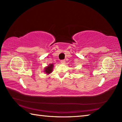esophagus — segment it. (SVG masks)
Here are the masks:
<instances>
[{
    "instance_id": "esophagus-1",
    "label": "esophagus",
    "mask_w": 122,
    "mask_h": 122,
    "mask_svg": "<svg viewBox=\"0 0 122 122\" xmlns=\"http://www.w3.org/2000/svg\"><path fill=\"white\" fill-rule=\"evenodd\" d=\"M65 61H66L65 60H61V63L62 64H65V62H66Z\"/></svg>"
}]
</instances>
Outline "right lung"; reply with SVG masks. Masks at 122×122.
<instances>
[{"instance_id": "add662e5", "label": "right lung", "mask_w": 122, "mask_h": 122, "mask_svg": "<svg viewBox=\"0 0 122 122\" xmlns=\"http://www.w3.org/2000/svg\"><path fill=\"white\" fill-rule=\"evenodd\" d=\"M53 67H54V65L53 64H49L48 66L44 68V72L46 73L47 75L51 74V72L53 71Z\"/></svg>"}]
</instances>
